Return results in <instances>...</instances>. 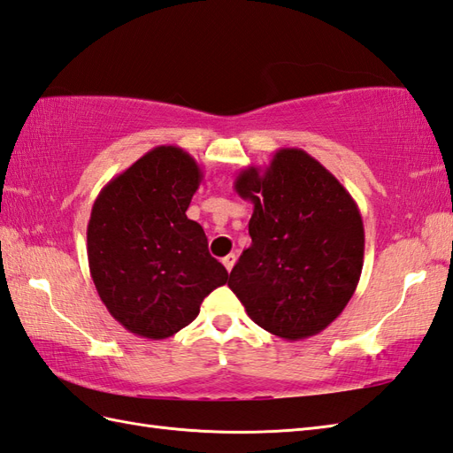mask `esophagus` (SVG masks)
<instances>
[{"mask_svg": "<svg viewBox=\"0 0 453 453\" xmlns=\"http://www.w3.org/2000/svg\"><path fill=\"white\" fill-rule=\"evenodd\" d=\"M221 263H224V266H226V271H227V273H232V268H234V265H235V255H234V253L226 255L224 258H221Z\"/></svg>", "mask_w": 453, "mask_h": 453, "instance_id": "1", "label": "esophagus"}]
</instances>
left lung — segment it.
<instances>
[{
	"mask_svg": "<svg viewBox=\"0 0 453 453\" xmlns=\"http://www.w3.org/2000/svg\"><path fill=\"white\" fill-rule=\"evenodd\" d=\"M234 188L253 202V243L239 257L227 286L265 331L284 341L321 333L342 313L360 280L358 204L300 148H280L265 169H242Z\"/></svg>",
	"mask_w": 453,
	"mask_h": 453,
	"instance_id": "left-lung-1",
	"label": "left lung"
}]
</instances>
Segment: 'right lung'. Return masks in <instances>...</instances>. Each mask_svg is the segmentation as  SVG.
<instances>
[{
	"label": "right lung",
	"mask_w": 453,
	"mask_h": 453,
	"mask_svg": "<svg viewBox=\"0 0 453 453\" xmlns=\"http://www.w3.org/2000/svg\"><path fill=\"white\" fill-rule=\"evenodd\" d=\"M204 173L177 146H157L112 177L95 200L88 258L101 302L124 329L161 341L196 319L227 282L204 229L187 218Z\"/></svg>",
	"instance_id": "add662e5"
}]
</instances>
